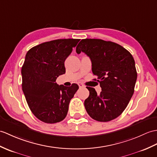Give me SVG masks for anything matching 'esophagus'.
I'll list each match as a JSON object with an SVG mask.
<instances>
[{"label":"esophagus","mask_w":157,"mask_h":157,"mask_svg":"<svg viewBox=\"0 0 157 157\" xmlns=\"http://www.w3.org/2000/svg\"><path fill=\"white\" fill-rule=\"evenodd\" d=\"M78 86H79V87H80V88H82V87H85L84 85H83V83H78Z\"/></svg>","instance_id":"obj_1"}]
</instances>
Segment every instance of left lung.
I'll use <instances>...</instances> for the list:
<instances>
[{
  "mask_svg": "<svg viewBox=\"0 0 157 157\" xmlns=\"http://www.w3.org/2000/svg\"><path fill=\"white\" fill-rule=\"evenodd\" d=\"M85 53L92 61V72L97 76L101 92L86 87L89 97L85 108L92 118L99 122L114 120L125 110L132 98L137 79L135 62L123 47L101 39H82L76 52Z\"/></svg>",
  "mask_w": 157,
  "mask_h": 157,
  "instance_id": "left-lung-1",
  "label": "left lung"
}]
</instances>
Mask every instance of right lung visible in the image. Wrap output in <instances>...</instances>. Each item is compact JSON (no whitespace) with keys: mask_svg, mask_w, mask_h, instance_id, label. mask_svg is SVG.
Listing matches in <instances>:
<instances>
[{"mask_svg":"<svg viewBox=\"0 0 157 157\" xmlns=\"http://www.w3.org/2000/svg\"><path fill=\"white\" fill-rule=\"evenodd\" d=\"M79 39H57L32 47L21 68L22 89L31 112L41 121L54 124L66 117L79 86L56 82L65 73L64 62Z\"/></svg>","mask_w":157,"mask_h":157,"instance_id":"obj_1","label":"right lung"}]
</instances>
